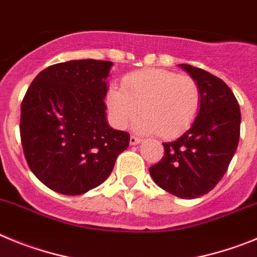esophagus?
Masks as SVG:
<instances>
[{"mask_svg":"<svg viewBox=\"0 0 257 257\" xmlns=\"http://www.w3.org/2000/svg\"><path fill=\"white\" fill-rule=\"evenodd\" d=\"M141 138L140 137H136V136H132L131 140H129V143H131L132 146H136V145H140L141 143Z\"/></svg>","mask_w":257,"mask_h":257,"instance_id":"obj_1","label":"esophagus"}]
</instances>
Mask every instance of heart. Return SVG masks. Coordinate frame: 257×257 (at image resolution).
<instances>
[{"instance_id": "obj_1", "label": "heart", "mask_w": 257, "mask_h": 257, "mask_svg": "<svg viewBox=\"0 0 257 257\" xmlns=\"http://www.w3.org/2000/svg\"><path fill=\"white\" fill-rule=\"evenodd\" d=\"M201 102L200 88L193 78L164 69H143L123 79V88L110 87L106 107L111 123L124 129L137 117L142 133L175 137L195 120Z\"/></svg>"}]
</instances>
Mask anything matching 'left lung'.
Here are the masks:
<instances>
[{"label": "left lung", "mask_w": 257, "mask_h": 257, "mask_svg": "<svg viewBox=\"0 0 257 257\" xmlns=\"http://www.w3.org/2000/svg\"><path fill=\"white\" fill-rule=\"evenodd\" d=\"M178 66L197 83L200 108L180 137L163 143V160L150 168V174L169 193L191 200L209 193L225 174L239 141L241 111L220 78L187 64Z\"/></svg>", "instance_id": "1"}]
</instances>
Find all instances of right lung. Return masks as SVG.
Instances as JSON below:
<instances>
[{
    "mask_svg": "<svg viewBox=\"0 0 257 257\" xmlns=\"http://www.w3.org/2000/svg\"><path fill=\"white\" fill-rule=\"evenodd\" d=\"M114 65L71 60L42 70L22 102L20 137L27 163L45 186L75 196L111 174L129 134L108 125L105 97Z\"/></svg>",
    "mask_w": 257,
    "mask_h": 257,
    "instance_id": "1",
    "label": "right lung"
}]
</instances>
